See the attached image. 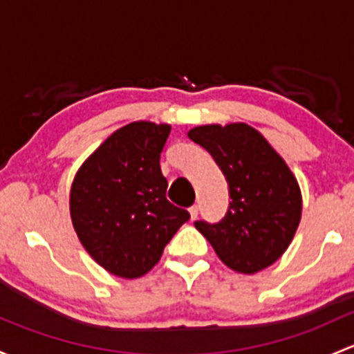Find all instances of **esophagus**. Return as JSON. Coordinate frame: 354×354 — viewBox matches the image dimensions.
I'll return each mask as SVG.
<instances>
[{
    "label": "esophagus",
    "mask_w": 354,
    "mask_h": 354,
    "mask_svg": "<svg viewBox=\"0 0 354 354\" xmlns=\"http://www.w3.org/2000/svg\"><path fill=\"white\" fill-rule=\"evenodd\" d=\"M188 210H189V217H192V221H196V217H198V205L189 207Z\"/></svg>",
    "instance_id": "1"
}]
</instances>
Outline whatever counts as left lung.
<instances>
[{
    "instance_id": "8db88e82",
    "label": "left lung",
    "mask_w": 354,
    "mask_h": 354,
    "mask_svg": "<svg viewBox=\"0 0 354 354\" xmlns=\"http://www.w3.org/2000/svg\"><path fill=\"white\" fill-rule=\"evenodd\" d=\"M188 137L214 156L230 192L225 217L195 227L230 270L254 274L271 266L288 249L302 218L295 174L263 133L243 122L200 125Z\"/></svg>"
}]
</instances>
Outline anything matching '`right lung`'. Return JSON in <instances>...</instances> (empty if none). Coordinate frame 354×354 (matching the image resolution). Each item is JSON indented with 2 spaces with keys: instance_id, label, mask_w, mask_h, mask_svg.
I'll use <instances>...</instances> for the list:
<instances>
[{
  "instance_id": "add662e5",
  "label": "right lung",
  "mask_w": 354,
  "mask_h": 354,
  "mask_svg": "<svg viewBox=\"0 0 354 354\" xmlns=\"http://www.w3.org/2000/svg\"><path fill=\"white\" fill-rule=\"evenodd\" d=\"M169 132L171 125L146 120L115 130L71 185L74 230L88 254L115 277L133 280L151 271L189 218L166 198L159 158Z\"/></svg>"
}]
</instances>
